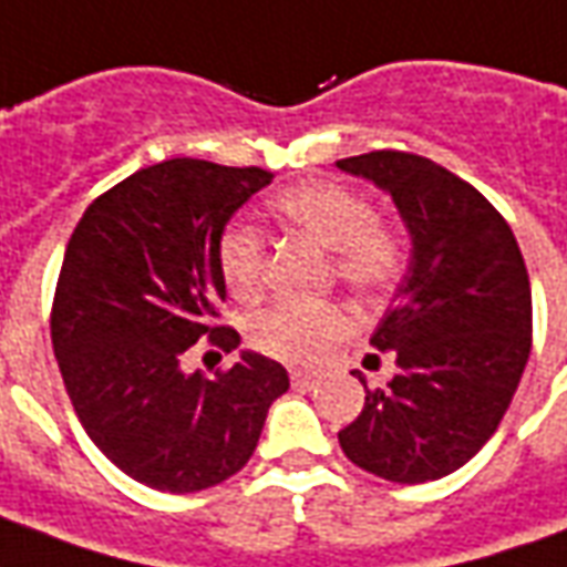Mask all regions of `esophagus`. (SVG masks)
I'll return each instance as SVG.
<instances>
[{
    "label": "esophagus",
    "mask_w": 567,
    "mask_h": 567,
    "mask_svg": "<svg viewBox=\"0 0 567 567\" xmlns=\"http://www.w3.org/2000/svg\"><path fill=\"white\" fill-rule=\"evenodd\" d=\"M316 382H319V373H309V370H291V385L300 389V392L316 389Z\"/></svg>",
    "instance_id": "1"
}]
</instances>
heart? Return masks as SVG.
I'll return each instance as SVG.
<instances>
[{"instance_id": "heart-1", "label": "heart", "mask_w": 567, "mask_h": 567, "mask_svg": "<svg viewBox=\"0 0 567 567\" xmlns=\"http://www.w3.org/2000/svg\"><path fill=\"white\" fill-rule=\"evenodd\" d=\"M270 215L282 227L331 251L333 276L358 297H380L406 267L401 234L382 224L368 197L340 182H303L285 187L270 199ZM218 270L236 300L258 297L264 279V246L258 230L230 224L218 239ZM349 319L340 307L282 303L251 324V343L264 355L288 364H309L324 346L343 337Z\"/></svg>"}]
</instances>
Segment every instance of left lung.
I'll return each mask as SVG.
<instances>
[{"instance_id":"obj_1","label":"left lung","mask_w":567,"mask_h":567,"mask_svg":"<svg viewBox=\"0 0 567 567\" xmlns=\"http://www.w3.org/2000/svg\"><path fill=\"white\" fill-rule=\"evenodd\" d=\"M392 197L410 264L370 343L394 377L364 385L337 437L346 458L392 483H427L483 450L532 352V285L511 224L476 187L427 157L370 151L337 161Z\"/></svg>"}]
</instances>
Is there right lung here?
<instances>
[{
    "label": "right lung",
    "mask_w": 567,
    "mask_h": 567,
    "mask_svg": "<svg viewBox=\"0 0 567 567\" xmlns=\"http://www.w3.org/2000/svg\"><path fill=\"white\" fill-rule=\"evenodd\" d=\"M272 175L258 166L175 157L105 190L69 239L51 340L87 437L136 483L199 492L243 471L288 370L243 349L234 368L203 377L187 349L215 328L227 285L218 239Z\"/></svg>",
    "instance_id": "obj_1"
}]
</instances>
